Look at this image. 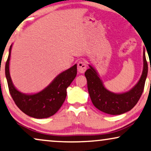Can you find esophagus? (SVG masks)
I'll use <instances>...</instances> for the list:
<instances>
[{
    "label": "esophagus",
    "mask_w": 151,
    "mask_h": 151,
    "mask_svg": "<svg viewBox=\"0 0 151 151\" xmlns=\"http://www.w3.org/2000/svg\"><path fill=\"white\" fill-rule=\"evenodd\" d=\"M86 69H87V64H86L85 61H81L78 63L77 70L79 73H81V74L84 73V72H86Z\"/></svg>",
    "instance_id": "1"
}]
</instances>
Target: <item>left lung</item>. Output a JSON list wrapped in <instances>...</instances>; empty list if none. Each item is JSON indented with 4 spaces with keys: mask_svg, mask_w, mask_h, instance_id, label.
<instances>
[{
    "mask_svg": "<svg viewBox=\"0 0 151 151\" xmlns=\"http://www.w3.org/2000/svg\"><path fill=\"white\" fill-rule=\"evenodd\" d=\"M86 70L88 90L93 105L105 113L116 115L129 111L136 105L144 91L148 74V63L146 59L145 48L143 51V70L140 79L130 90L122 93H114L104 85L96 70L91 65Z\"/></svg>",
    "mask_w": 151,
    "mask_h": 151,
    "instance_id": "1",
    "label": "left lung"
}]
</instances>
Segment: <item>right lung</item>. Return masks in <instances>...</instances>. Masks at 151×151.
Returning <instances> with one entry per match:
<instances>
[{
	"instance_id": "right-lung-1",
	"label": "right lung",
	"mask_w": 151,
	"mask_h": 151,
	"mask_svg": "<svg viewBox=\"0 0 151 151\" xmlns=\"http://www.w3.org/2000/svg\"><path fill=\"white\" fill-rule=\"evenodd\" d=\"M12 45L9 47L5 64V77L10 94L16 105L27 115L37 119H44L54 115L63 104L67 95V88L77 76V65L74 64L58 74L41 91L31 94L23 93L15 87L10 76L9 61Z\"/></svg>"
}]
</instances>
